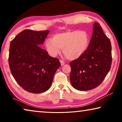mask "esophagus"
Segmentation results:
<instances>
[{
    "mask_svg": "<svg viewBox=\"0 0 122 122\" xmlns=\"http://www.w3.org/2000/svg\"><path fill=\"white\" fill-rule=\"evenodd\" d=\"M60 63H61V66H63V65H65V62H64L63 61H62V60H60Z\"/></svg>",
    "mask_w": 122,
    "mask_h": 122,
    "instance_id": "1",
    "label": "esophagus"
}]
</instances>
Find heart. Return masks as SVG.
Masks as SVG:
<instances>
[{
    "instance_id": "obj_1",
    "label": "heart",
    "mask_w": 122,
    "mask_h": 122,
    "mask_svg": "<svg viewBox=\"0 0 122 122\" xmlns=\"http://www.w3.org/2000/svg\"><path fill=\"white\" fill-rule=\"evenodd\" d=\"M89 36L84 30H69L55 34L45 42L48 54L55 57L61 53V48L68 59L75 60L86 52L89 44Z\"/></svg>"
}]
</instances>
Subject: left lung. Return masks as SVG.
I'll list each match as a JSON object with an SVG mask.
<instances>
[{"label": "left lung", "instance_id": "obj_1", "mask_svg": "<svg viewBox=\"0 0 122 122\" xmlns=\"http://www.w3.org/2000/svg\"><path fill=\"white\" fill-rule=\"evenodd\" d=\"M112 56L111 42L100 25L94 22L93 32L87 49L79 58L70 62V80L76 90L96 88L110 71Z\"/></svg>", "mask_w": 122, "mask_h": 122}]
</instances>
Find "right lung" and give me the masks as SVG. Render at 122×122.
Listing matches in <instances>:
<instances>
[{
	"label": "right lung",
	"mask_w": 122,
	"mask_h": 122,
	"mask_svg": "<svg viewBox=\"0 0 122 122\" xmlns=\"http://www.w3.org/2000/svg\"><path fill=\"white\" fill-rule=\"evenodd\" d=\"M49 30H24L10 42L9 63L14 79L27 92L39 94L51 87L61 64L40 47Z\"/></svg>",
	"instance_id": "obj_1"
}]
</instances>
